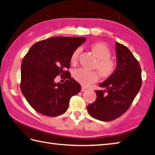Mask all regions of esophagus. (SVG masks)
Segmentation results:
<instances>
[{
	"label": "esophagus",
	"mask_w": 155,
	"mask_h": 155,
	"mask_svg": "<svg viewBox=\"0 0 155 155\" xmlns=\"http://www.w3.org/2000/svg\"><path fill=\"white\" fill-rule=\"evenodd\" d=\"M86 90H87L86 87H85L84 86L81 87V91H86Z\"/></svg>",
	"instance_id": "34e87169"
}]
</instances>
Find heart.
<instances>
[{
  "label": "heart",
  "mask_w": 155,
  "mask_h": 155,
  "mask_svg": "<svg viewBox=\"0 0 155 155\" xmlns=\"http://www.w3.org/2000/svg\"><path fill=\"white\" fill-rule=\"evenodd\" d=\"M91 49L97 59L94 68L97 69L102 77H110L115 70L116 64L110 58L111 51L109 47L103 43H96L91 46ZM80 52V49H77L71 54L70 60L73 64L78 61ZM73 76L75 80L84 86L95 83L98 80V74L96 71H90L84 68L75 69Z\"/></svg>",
  "instance_id": "1"
}]
</instances>
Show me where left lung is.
I'll return each instance as SVG.
<instances>
[{
    "instance_id": "8db88e82",
    "label": "left lung",
    "mask_w": 155,
    "mask_h": 155,
    "mask_svg": "<svg viewBox=\"0 0 155 155\" xmlns=\"http://www.w3.org/2000/svg\"><path fill=\"white\" fill-rule=\"evenodd\" d=\"M116 68L106 80L99 85L104 90H96L97 98L87 109L93 118L110 121L126 112L139 91L141 68L126 46L116 43Z\"/></svg>"
}]
</instances>
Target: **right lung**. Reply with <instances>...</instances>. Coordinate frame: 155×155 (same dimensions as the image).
I'll return each mask as SVG.
<instances>
[{
	"instance_id": "1",
	"label": "right lung",
	"mask_w": 155,
	"mask_h": 155,
	"mask_svg": "<svg viewBox=\"0 0 155 155\" xmlns=\"http://www.w3.org/2000/svg\"><path fill=\"white\" fill-rule=\"evenodd\" d=\"M86 41L85 37H55L37 42L31 47L21 64V90L32 108L47 116L66 112L71 97L81 91V86L65 68H70L71 55ZM66 74L65 83L54 78Z\"/></svg>"
}]
</instances>
